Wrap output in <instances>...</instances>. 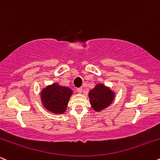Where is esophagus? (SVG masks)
I'll use <instances>...</instances> for the list:
<instances>
[{
  "instance_id": "obj_1",
  "label": "esophagus",
  "mask_w": 160,
  "mask_h": 160,
  "mask_svg": "<svg viewBox=\"0 0 160 160\" xmlns=\"http://www.w3.org/2000/svg\"><path fill=\"white\" fill-rule=\"evenodd\" d=\"M77 91H78V93H82V88H77Z\"/></svg>"
}]
</instances>
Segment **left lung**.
Returning a JSON list of instances; mask_svg holds the SVG:
<instances>
[{
    "instance_id": "1",
    "label": "left lung",
    "mask_w": 160,
    "mask_h": 160,
    "mask_svg": "<svg viewBox=\"0 0 160 160\" xmlns=\"http://www.w3.org/2000/svg\"><path fill=\"white\" fill-rule=\"evenodd\" d=\"M90 103L96 112H101L113 102L115 93L103 84H97L88 93Z\"/></svg>"
}]
</instances>
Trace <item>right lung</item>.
Segmentation results:
<instances>
[{
	"label": "right lung",
	"instance_id": "1",
	"mask_svg": "<svg viewBox=\"0 0 160 160\" xmlns=\"http://www.w3.org/2000/svg\"><path fill=\"white\" fill-rule=\"evenodd\" d=\"M72 94V91L70 88L54 83L43 88L40 93V97L45 108L52 113L61 114L67 110Z\"/></svg>",
	"mask_w": 160,
	"mask_h": 160
}]
</instances>
